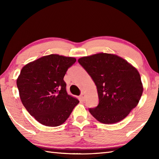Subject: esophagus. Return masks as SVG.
Segmentation results:
<instances>
[{"label":"esophagus","mask_w":159,"mask_h":159,"mask_svg":"<svg viewBox=\"0 0 159 159\" xmlns=\"http://www.w3.org/2000/svg\"><path fill=\"white\" fill-rule=\"evenodd\" d=\"M80 100L83 101V102L85 100V93H82L81 94H80Z\"/></svg>","instance_id":"esophagus-1"}]
</instances>
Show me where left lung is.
Returning <instances> with one entry per match:
<instances>
[{"label": "left lung", "mask_w": 159, "mask_h": 159, "mask_svg": "<svg viewBox=\"0 0 159 159\" xmlns=\"http://www.w3.org/2000/svg\"><path fill=\"white\" fill-rule=\"evenodd\" d=\"M78 61L97 86L99 104L89 111L98 121L119 122L138 105L143 92L140 75L124 59L102 52L83 57Z\"/></svg>", "instance_id": "obj_1"}]
</instances>
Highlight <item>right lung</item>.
Wrapping results in <instances>:
<instances>
[{
	"instance_id": "right-lung-1",
	"label": "right lung",
	"mask_w": 159,
	"mask_h": 159,
	"mask_svg": "<svg viewBox=\"0 0 159 159\" xmlns=\"http://www.w3.org/2000/svg\"><path fill=\"white\" fill-rule=\"evenodd\" d=\"M76 58L43 56L21 70L17 85L23 105L37 121L56 127L69 117L79 101L67 94L64 77Z\"/></svg>"
}]
</instances>
